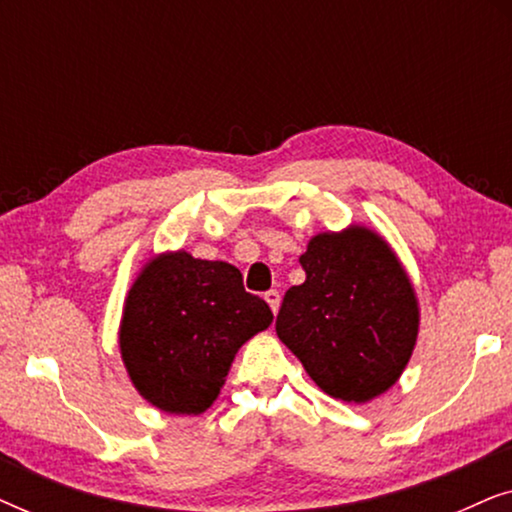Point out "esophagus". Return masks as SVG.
I'll list each match as a JSON object with an SVG mask.
<instances>
[{
    "mask_svg": "<svg viewBox=\"0 0 512 512\" xmlns=\"http://www.w3.org/2000/svg\"><path fill=\"white\" fill-rule=\"evenodd\" d=\"M265 303H268L270 305V310L272 312H275L277 314V310H279V303H282V296H279V291H275V289H272V291H268V293H265Z\"/></svg>",
    "mask_w": 512,
    "mask_h": 512,
    "instance_id": "obj_1",
    "label": "esophagus"
}]
</instances>
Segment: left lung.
<instances>
[{
	"label": "left lung",
	"instance_id": "obj_1",
	"mask_svg": "<svg viewBox=\"0 0 512 512\" xmlns=\"http://www.w3.org/2000/svg\"><path fill=\"white\" fill-rule=\"evenodd\" d=\"M305 282L286 291L275 331L331 398L368 403L403 375L419 335V300L401 258L377 230L314 235Z\"/></svg>",
	"mask_w": 512,
	"mask_h": 512
}]
</instances>
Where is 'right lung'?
I'll return each mask as SVG.
<instances>
[{
  "label": "right lung",
  "mask_w": 512,
  "mask_h": 512,
  "mask_svg": "<svg viewBox=\"0 0 512 512\" xmlns=\"http://www.w3.org/2000/svg\"><path fill=\"white\" fill-rule=\"evenodd\" d=\"M272 324L226 261L163 251L125 296L118 349L139 396L167 415H202L219 398L237 349Z\"/></svg>",
  "instance_id": "1"
}]
</instances>
